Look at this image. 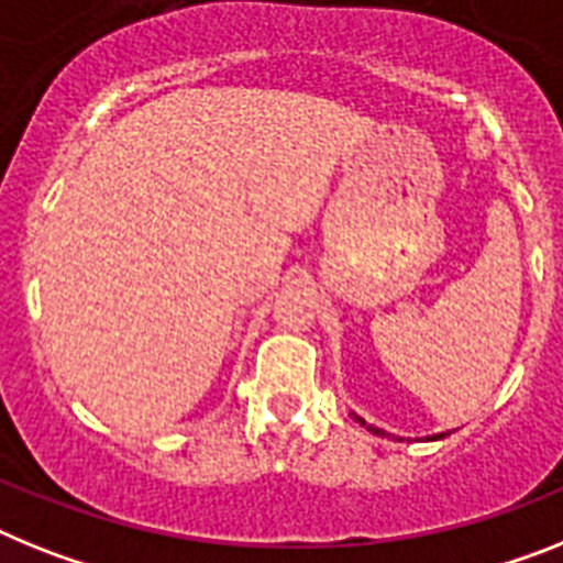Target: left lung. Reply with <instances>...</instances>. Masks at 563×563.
Listing matches in <instances>:
<instances>
[{
  "mask_svg": "<svg viewBox=\"0 0 563 563\" xmlns=\"http://www.w3.org/2000/svg\"><path fill=\"white\" fill-rule=\"evenodd\" d=\"M355 421H362V427H367L369 432H376V435H384V430H378V427H373V424H364V419H358V416H353ZM435 439H441V435H435Z\"/></svg>",
  "mask_w": 563,
  "mask_h": 563,
  "instance_id": "left-lung-1",
  "label": "left lung"
}]
</instances>
